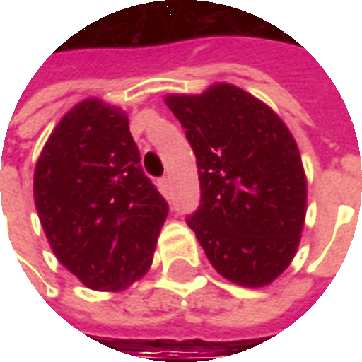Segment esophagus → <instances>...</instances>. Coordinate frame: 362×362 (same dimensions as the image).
I'll list each match as a JSON object with an SVG mask.
<instances>
[{"label": "esophagus", "mask_w": 362, "mask_h": 362, "mask_svg": "<svg viewBox=\"0 0 362 362\" xmlns=\"http://www.w3.org/2000/svg\"><path fill=\"white\" fill-rule=\"evenodd\" d=\"M158 189H160V194L165 197L173 196V182L170 178H163V180H158Z\"/></svg>", "instance_id": "obj_1"}]
</instances>
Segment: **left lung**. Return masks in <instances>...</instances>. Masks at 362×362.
<instances>
[{
  "instance_id": "8db88e82",
  "label": "left lung",
  "mask_w": 362,
  "mask_h": 362,
  "mask_svg": "<svg viewBox=\"0 0 362 362\" xmlns=\"http://www.w3.org/2000/svg\"><path fill=\"white\" fill-rule=\"evenodd\" d=\"M197 158L202 204L188 219L211 266L266 287L293 262L306 217V174L293 134L240 87L166 95Z\"/></svg>"
}]
</instances>
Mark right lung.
Wrapping results in <instances>:
<instances>
[{
  "label": "right lung",
  "mask_w": 362,
  "mask_h": 362,
  "mask_svg": "<svg viewBox=\"0 0 362 362\" xmlns=\"http://www.w3.org/2000/svg\"><path fill=\"white\" fill-rule=\"evenodd\" d=\"M54 256L93 291H122L153 264L168 204L143 173L127 114L100 98L66 112L35 166Z\"/></svg>",
  "instance_id": "right-lung-1"
}]
</instances>
